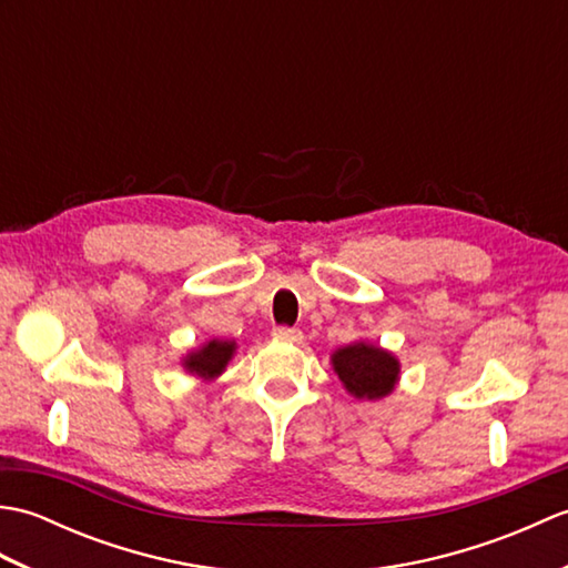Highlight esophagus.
<instances>
[{
    "label": "esophagus",
    "mask_w": 568,
    "mask_h": 568,
    "mask_svg": "<svg viewBox=\"0 0 568 568\" xmlns=\"http://www.w3.org/2000/svg\"><path fill=\"white\" fill-rule=\"evenodd\" d=\"M273 336L277 342H291V344H300L303 342V332L293 329V327H275Z\"/></svg>",
    "instance_id": "1"
}]
</instances>
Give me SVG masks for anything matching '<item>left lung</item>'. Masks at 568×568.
<instances>
[{
    "instance_id": "1",
    "label": "left lung",
    "mask_w": 568,
    "mask_h": 568,
    "mask_svg": "<svg viewBox=\"0 0 568 568\" xmlns=\"http://www.w3.org/2000/svg\"><path fill=\"white\" fill-rule=\"evenodd\" d=\"M329 364L344 390L356 400H381L400 383V358L366 339L339 346L329 356Z\"/></svg>"
}]
</instances>
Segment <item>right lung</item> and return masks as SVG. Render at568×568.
Segmentation results:
<instances>
[{
    "instance_id": "add662e5",
    "label": "right lung",
    "mask_w": 568,
    "mask_h": 568,
    "mask_svg": "<svg viewBox=\"0 0 568 568\" xmlns=\"http://www.w3.org/2000/svg\"><path fill=\"white\" fill-rule=\"evenodd\" d=\"M236 342L234 339H210L197 348H190V352L180 358V366L185 373L195 376L204 383H212L222 376L226 371L229 361L236 356Z\"/></svg>"
}]
</instances>
